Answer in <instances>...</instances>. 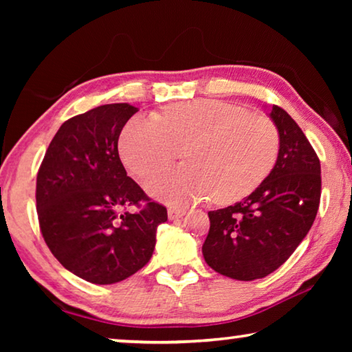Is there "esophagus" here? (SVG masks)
Masks as SVG:
<instances>
[{
	"instance_id": "34e87169",
	"label": "esophagus",
	"mask_w": 352,
	"mask_h": 352,
	"mask_svg": "<svg viewBox=\"0 0 352 352\" xmlns=\"http://www.w3.org/2000/svg\"><path fill=\"white\" fill-rule=\"evenodd\" d=\"M184 214H186V210H183V208H169L168 210V216H169V219L170 220H177V219H180V217H183Z\"/></svg>"
}]
</instances>
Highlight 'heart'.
I'll return each instance as SVG.
<instances>
[{
  "mask_svg": "<svg viewBox=\"0 0 352 352\" xmlns=\"http://www.w3.org/2000/svg\"><path fill=\"white\" fill-rule=\"evenodd\" d=\"M184 148L189 164L148 177V194L175 206L212 195L225 204L253 192L270 174L279 132L270 118L204 99L170 107L162 119L135 116L119 138L122 162L138 177L180 158Z\"/></svg>",
  "mask_w": 352,
  "mask_h": 352,
  "instance_id": "1",
  "label": "heart"
}]
</instances>
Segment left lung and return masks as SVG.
Instances as JSON below:
<instances>
[{
    "label": "left lung",
    "mask_w": 352,
    "mask_h": 352,
    "mask_svg": "<svg viewBox=\"0 0 352 352\" xmlns=\"http://www.w3.org/2000/svg\"><path fill=\"white\" fill-rule=\"evenodd\" d=\"M270 118L279 132L275 168L248 197L208 212L204 258L237 281L279 269L309 233L320 205L321 169L314 147L281 107L273 105Z\"/></svg>",
    "instance_id": "obj_1"
}]
</instances>
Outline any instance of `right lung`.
I'll list each match as a JSON object with an SVG mask.
<instances>
[{"instance_id": "obj_1", "label": "right lung", "mask_w": 352, "mask_h": 352, "mask_svg": "<svg viewBox=\"0 0 352 352\" xmlns=\"http://www.w3.org/2000/svg\"><path fill=\"white\" fill-rule=\"evenodd\" d=\"M138 109L107 104L65 121L37 174V214L46 245L65 269L93 284H115L152 258L168 210L127 177L118 153ZM129 206L140 211L132 214Z\"/></svg>"}]
</instances>
